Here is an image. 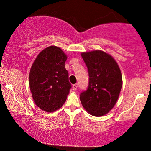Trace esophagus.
I'll return each instance as SVG.
<instances>
[{"mask_svg": "<svg viewBox=\"0 0 151 151\" xmlns=\"http://www.w3.org/2000/svg\"><path fill=\"white\" fill-rule=\"evenodd\" d=\"M72 88H73V90L76 91V89H77V88H78V84H73V86H72Z\"/></svg>", "mask_w": 151, "mask_h": 151, "instance_id": "1", "label": "esophagus"}]
</instances>
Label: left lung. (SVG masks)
I'll use <instances>...</instances> for the list:
<instances>
[{
    "label": "left lung",
    "mask_w": 151,
    "mask_h": 151,
    "mask_svg": "<svg viewBox=\"0 0 151 151\" xmlns=\"http://www.w3.org/2000/svg\"><path fill=\"white\" fill-rule=\"evenodd\" d=\"M88 69L89 82L87 89L80 99L82 106L96 117L106 115L119 98L122 76L116 61L111 55L100 50L81 53Z\"/></svg>",
    "instance_id": "left-lung-1"
}]
</instances>
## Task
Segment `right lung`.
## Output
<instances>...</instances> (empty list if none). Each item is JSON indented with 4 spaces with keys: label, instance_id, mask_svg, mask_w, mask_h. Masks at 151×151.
<instances>
[{
    "label": "right lung",
    "instance_id": "right-lung-1",
    "mask_svg": "<svg viewBox=\"0 0 151 151\" xmlns=\"http://www.w3.org/2000/svg\"><path fill=\"white\" fill-rule=\"evenodd\" d=\"M67 59L56 46L47 47L35 60L29 73V87L36 106L48 113L61 108L71 84L65 69Z\"/></svg>",
    "mask_w": 151,
    "mask_h": 151
}]
</instances>
